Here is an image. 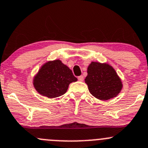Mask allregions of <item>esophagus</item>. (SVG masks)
Wrapping results in <instances>:
<instances>
[{"mask_svg": "<svg viewBox=\"0 0 148 148\" xmlns=\"http://www.w3.org/2000/svg\"><path fill=\"white\" fill-rule=\"evenodd\" d=\"M78 79L79 80L80 82H83L84 81V77L83 76H79V77H78Z\"/></svg>", "mask_w": 148, "mask_h": 148, "instance_id": "obj_1", "label": "esophagus"}]
</instances>
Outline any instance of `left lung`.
Returning a JSON list of instances; mask_svg holds the SVG:
<instances>
[{"label": "left lung", "instance_id": "obj_1", "mask_svg": "<svg viewBox=\"0 0 148 148\" xmlns=\"http://www.w3.org/2000/svg\"><path fill=\"white\" fill-rule=\"evenodd\" d=\"M84 80L89 92L100 100L115 97L122 88V81L115 70L106 63L92 62L88 66Z\"/></svg>", "mask_w": 148, "mask_h": 148}]
</instances>
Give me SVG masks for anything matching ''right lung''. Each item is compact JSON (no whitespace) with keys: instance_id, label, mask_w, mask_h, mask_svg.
Segmentation results:
<instances>
[{"instance_id":"obj_1","label":"right lung","mask_w":148,"mask_h":148,"mask_svg":"<svg viewBox=\"0 0 148 148\" xmlns=\"http://www.w3.org/2000/svg\"><path fill=\"white\" fill-rule=\"evenodd\" d=\"M77 79L71 70L56 59L44 64L34 77L33 84L40 95L49 98H55L64 95L69 85Z\"/></svg>"}]
</instances>
